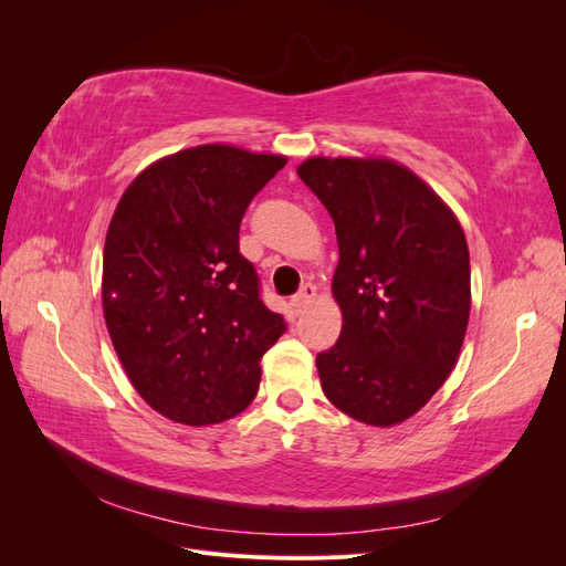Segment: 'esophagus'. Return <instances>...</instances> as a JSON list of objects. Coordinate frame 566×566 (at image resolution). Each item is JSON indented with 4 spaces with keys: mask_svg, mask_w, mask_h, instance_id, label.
I'll return each instance as SVG.
<instances>
[{
    "mask_svg": "<svg viewBox=\"0 0 566 566\" xmlns=\"http://www.w3.org/2000/svg\"><path fill=\"white\" fill-rule=\"evenodd\" d=\"M314 300H316V285L304 283V285L300 287V293L293 297V312H295L297 316L304 314L306 306H310Z\"/></svg>",
    "mask_w": 566,
    "mask_h": 566,
    "instance_id": "34e87169",
    "label": "esophagus"
}]
</instances>
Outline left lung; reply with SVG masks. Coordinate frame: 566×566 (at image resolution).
I'll use <instances>...</instances> for the list:
<instances>
[{
	"label": "left lung",
	"instance_id": "1",
	"mask_svg": "<svg viewBox=\"0 0 566 566\" xmlns=\"http://www.w3.org/2000/svg\"><path fill=\"white\" fill-rule=\"evenodd\" d=\"M335 221L342 333L316 356L323 394L349 418L403 422L447 382L470 318V252L455 214L394 160L297 167Z\"/></svg>",
	"mask_w": 566,
	"mask_h": 566
}]
</instances>
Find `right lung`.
<instances>
[{
  "label": "right lung",
  "instance_id": "right-lung-1",
  "mask_svg": "<svg viewBox=\"0 0 566 566\" xmlns=\"http://www.w3.org/2000/svg\"><path fill=\"white\" fill-rule=\"evenodd\" d=\"M283 167V156L196 146L146 167L117 202L104 316L134 389L169 420L202 427L245 410L287 328L238 250L248 205Z\"/></svg>",
  "mask_w": 566,
  "mask_h": 566
}]
</instances>
